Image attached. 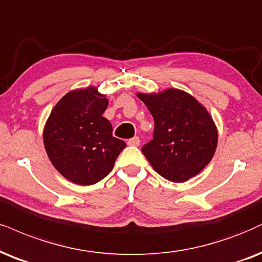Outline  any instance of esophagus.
Segmentation results:
<instances>
[{"mask_svg":"<svg viewBox=\"0 0 262 262\" xmlns=\"http://www.w3.org/2000/svg\"><path fill=\"white\" fill-rule=\"evenodd\" d=\"M141 141H140V137H134V138H130V140L127 141V144L128 146H134V147H138L140 146Z\"/></svg>","mask_w":262,"mask_h":262,"instance_id":"obj_1","label":"esophagus"}]
</instances>
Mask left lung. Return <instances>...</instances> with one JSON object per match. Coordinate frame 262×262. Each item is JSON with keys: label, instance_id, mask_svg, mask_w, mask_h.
Wrapping results in <instances>:
<instances>
[{"label": "left lung", "instance_id": "8db88e82", "mask_svg": "<svg viewBox=\"0 0 262 262\" xmlns=\"http://www.w3.org/2000/svg\"><path fill=\"white\" fill-rule=\"evenodd\" d=\"M137 97L154 118L153 140L142 147L153 169L176 183L198 175L217 147V128L205 106L177 89Z\"/></svg>", "mask_w": 262, "mask_h": 262}]
</instances>
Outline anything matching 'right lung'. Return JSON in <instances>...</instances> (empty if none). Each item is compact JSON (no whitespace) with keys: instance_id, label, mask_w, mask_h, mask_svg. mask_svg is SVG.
I'll use <instances>...</instances> for the list:
<instances>
[{"instance_id":"1","label":"right lung","mask_w":262,"mask_h":262,"mask_svg":"<svg viewBox=\"0 0 262 262\" xmlns=\"http://www.w3.org/2000/svg\"><path fill=\"white\" fill-rule=\"evenodd\" d=\"M108 99L96 87L73 90L57 103L43 128V144L51 163L67 180L95 185L113 170L124 141L113 137L102 116Z\"/></svg>"}]
</instances>
